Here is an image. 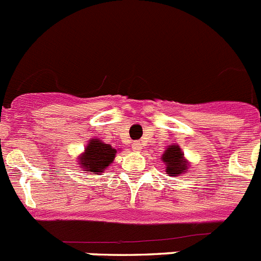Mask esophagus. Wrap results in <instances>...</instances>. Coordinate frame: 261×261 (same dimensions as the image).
Listing matches in <instances>:
<instances>
[{
  "mask_svg": "<svg viewBox=\"0 0 261 261\" xmlns=\"http://www.w3.org/2000/svg\"><path fill=\"white\" fill-rule=\"evenodd\" d=\"M131 147H133L134 150H136V152H139V150H142V143L138 142V140H135V142L131 144Z\"/></svg>",
  "mask_w": 261,
  "mask_h": 261,
  "instance_id": "obj_1",
  "label": "esophagus"
}]
</instances>
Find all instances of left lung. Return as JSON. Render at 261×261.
Wrapping results in <instances>:
<instances>
[{
  "instance_id": "obj_1",
  "label": "left lung",
  "mask_w": 261,
  "mask_h": 261,
  "mask_svg": "<svg viewBox=\"0 0 261 261\" xmlns=\"http://www.w3.org/2000/svg\"><path fill=\"white\" fill-rule=\"evenodd\" d=\"M162 161L166 164V172L170 176H180L181 174L187 172L188 164L184 160V153L180 150L177 145H170L165 150L164 155H162Z\"/></svg>"
}]
</instances>
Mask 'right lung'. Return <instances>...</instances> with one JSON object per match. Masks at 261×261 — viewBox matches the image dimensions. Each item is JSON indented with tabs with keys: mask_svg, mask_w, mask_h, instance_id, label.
<instances>
[{
	"mask_svg": "<svg viewBox=\"0 0 261 261\" xmlns=\"http://www.w3.org/2000/svg\"><path fill=\"white\" fill-rule=\"evenodd\" d=\"M117 150L112 145L104 144L99 139H92L80 158V164L91 174L103 172L113 162Z\"/></svg>",
	"mask_w": 261,
	"mask_h": 261,
	"instance_id": "add662e5",
	"label": "right lung"
}]
</instances>
